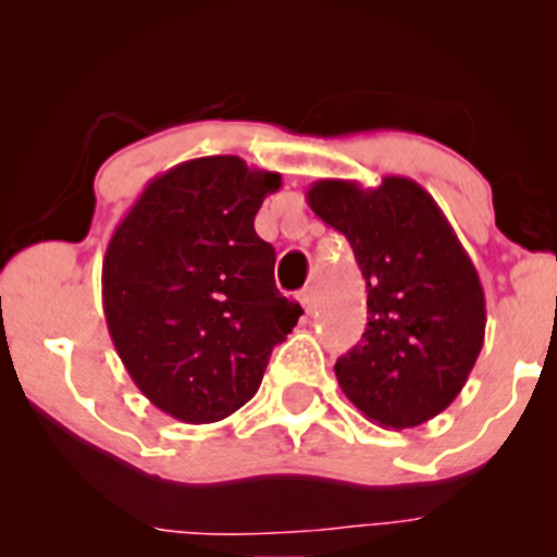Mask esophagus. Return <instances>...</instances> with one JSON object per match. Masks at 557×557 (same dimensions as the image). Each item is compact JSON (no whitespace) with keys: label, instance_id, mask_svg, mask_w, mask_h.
<instances>
[{"label":"esophagus","instance_id":"34e87169","mask_svg":"<svg viewBox=\"0 0 557 557\" xmlns=\"http://www.w3.org/2000/svg\"><path fill=\"white\" fill-rule=\"evenodd\" d=\"M300 304H304V309L309 311V314L317 309V290H314V287H304V290H300Z\"/></svg>","mask_w":557,"mask_h":557}]
</instances>
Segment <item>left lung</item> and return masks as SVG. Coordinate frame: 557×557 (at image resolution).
Here are the masks:
<instances>
[{
  "mask_svg": "<svg viewBox=\"0 0 557 557\" xmlns=\"http://www.w3.org/2000/svg\"><path fill=\"white\" fill-rule=\"evenodd\" d=\"M311 212L348 238L367 280V332L335 376L369 421L408 430L458 398L484 343V290L437 201L411 177L317 181Z\"/></svg>",
  "mask_w": 557,
  "mask_h": 557,
  "instance_id": "1",
  "label": "left lung"
}]
</instances>
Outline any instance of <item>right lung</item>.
I'll list each match as a JSON object with an SVG mask.
<instances>
[{
	"label": "right lung",
	"instance_id": "right-lung-1",
	"mask_svg": "<svg viewBox=\"0 0 557 557\" xmlns=\"http://www.w3.org/2000/svg\"><path fill=\"white\" fill-rule=\"evenodd\" d=\"M280 172L240 157L177 164L144 188L110 238L101 300L117 356L159 411L212 424L257 395L304 309L274 285L253 230Z\"/></svg>",
	"mask_w": 557,
	"mask_h": 557
}]
</instances>
